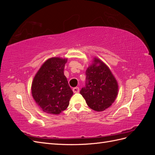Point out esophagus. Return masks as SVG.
Wrapping results in <instances>:
<instances>
[{"instance_id":"34e87169","label":"esophagus","mask_w":155,"mask_h":155,"mask_svg":"<svg viewBox=\"0 0 155 155\" xmlns=\"http://www.w3.org/2000/svg\"><path fill=\"white\" fill-rule=\"evenodd\" d=\"M72 91H73L74 93H78V92H79V87H74V88H73Z\"/></svg>"}]
</instances>
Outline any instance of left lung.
<instances>
[{"label":"left lung","instance_id":"left-lung-1","mask_svg":"<svg viewBox=\"0 0 155 155\" xmlns=\"http://www.w3.org/2000/svg\"><path fill=\"white\" fill-rule=\"evenodd\" d=\"M86 87L80 94L92 110L101 112L113 104L118 94V84L109 67L94 57L86 70Z\"/></svg>","mask_w":155,"mask_h":155}]
</instances>
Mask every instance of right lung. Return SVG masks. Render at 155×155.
<instances>
[{"mask_svg":"<svg viewBox=\"0 0 155 155\" xmlns=\"http://www.w3.org/2000/svg\"><path fill=\"white\" fill-rule=\"evenodd\" d=\"M67 58L54 57L41 65L31 83V94L46 113L58 115L66 110L73 95L64 68Z\"/></svg>","mask_w":155,"mask_h":155,"instance_id":"right-lung-1","label":"right lung"}]
</instances>
